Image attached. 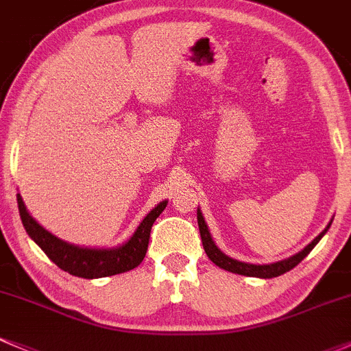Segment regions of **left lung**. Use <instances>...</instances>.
Returning a JSON list of instances; mask_svg holds the SVG:
<instances>
[{"label":"left lung","instance_id":"1","mask_svg":"<svg viewBox=\"0 0 351 351\" xmlns=\"http://www.w3.org/2000/svg\"><path fill=\"white\" fill-rule=\"evenodd\" d=\"M197 225H199L202 247H204L206 255H208L209 260H211L213 263H216L219 269H225V270H228V272H233V274H240V276L260 277V279H272V277H279V276H282V274L289 272V270L294 269V267L298 265L301 260H304V256L308 255L309 252L313 250L314 247H316L317 241H319L321 238L324 237V233H326L328 228H330L331 223L326 226V228L321 231V233L317 234V237L314 238L313 241H311V243L304 248V250H301L299 254L289 256L287 260H280V262L270 263V265H254V263L238 262V260L230 258L228 255L223 254V252L219 250L218 247H216L215 241H213L211 234H209L208 226H206L204 218H202L199 209H197Z\"/></svg>","mask_w":351,"mask_h":351}]
</instances>
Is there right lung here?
I'll use <instances>...</instances> for the list:
<instances>
[{
  "instance_id": "1",
  "label": "right lung",
  "mask_w": 351,
  "mask_h": 351,
  "mask_svg": "<svg viewBox=\"0 0 351 351\" xmlns=\"http://www.w3.org/2000/svg\"><path fill=\"white\" fill-rule=\"evenodd\" d=\"M18 209H20L21 223L30 234L32 240L45 252V255L56 263L59 269L66 270L71 276L82 277V279H97V277L117 276V274L128 272L142 263L149 248L150 230L155 219L164 211L167 201H162L155 206L149 215L143 218L133 237L125 245L111 250H97V248H82L62 241L53 237L45 228H42L25 208L23 199L16 194Z\"/></svg>"
}]
</instances>
